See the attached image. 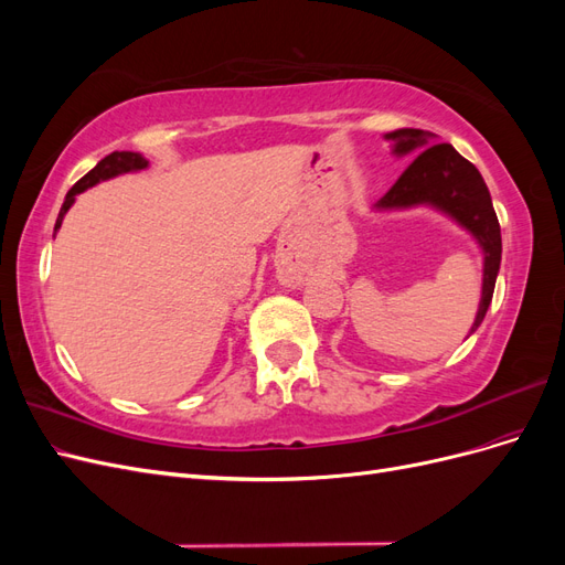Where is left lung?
I'll return each mask as SVG.
<instances>
[{
  "instance_id": "left-lung-1",
  "label": "left lung",
  "mask_w": 565,
  "mask_h": 565,
  "mask_svg": "<svg viewBox=\"0 0 565 565\" xmlns=\"http://www.w3.org/2000/svg\"><path fill=\"white\" fill-rule=\"evenodd\" d=\"M386 139L396 141V152H409L424 148L431 141V131L424 129H401L388 134ZM413 204H434L457 218L461 226L483 247V297L473 320L471 332L483 322L488 306L492 301L494 280L502 262V235L500 221L494 214L488 185L478 169L459 156L450 143H434L424 148L409 162L401 179L391 185V191L380 200L377 207H413Z\"/></svg>"
}]
</instances>
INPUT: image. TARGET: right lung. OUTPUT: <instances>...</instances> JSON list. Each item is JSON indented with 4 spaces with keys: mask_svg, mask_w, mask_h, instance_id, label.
I'll list each match as a JSON object with an SVG mask.
<instances>
[{
    "mask_svg": "<svg viewBox=\"0 0 565 565\" xmlns=\"http://www.w3.org/2000/svg\"><path fill=\"white\" fill-rule=\"evenodd\" d=\"M143 167H148V162H146V158H141L139 152H129V150H115V152H110V156H106L104 160H100L89 174H84L71 191H67V195H65V202H63V207H61V214H58V221H56V228H61V221H63V214L71 210V204H73V200H75V195L77 193H82V191H87V188H92V185H96L98 181H106V179H110V177H117V174H125V172H136V169H143Z\"/></svg>",
    "mask_w": 565,
    "mask_h": 565,
    "instance_id": "obj_1",
    "label": "right lung"
}]
</instances>
